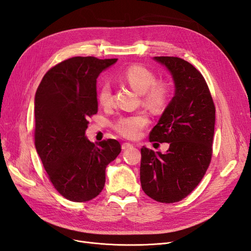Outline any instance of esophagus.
Returning a JSON list of instances; mask_svg holds the SVG:
<instances>
[{"instance_id": "1", "label": "esophagus", "mask_w": 251, "mask_h": 251, "mask_svg": "<svg viewBox=\"0 0 251 251\" xmlns=\"http://www.w3.org/2000/svg\"><path fill=\"white\" fill-rule=\"evenodd\" d=\"M132 147H133V144L128 143V142H125V143H123V146H121V148H123L124 151H125V150H127V149H131Z\"/></svg>"}]
</instances>
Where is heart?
Here are the masks:
<instances>
[{
    "label": "heart",
    "instance_id": "b5f03b06",
    "mask_svg": "<svg viewBox=\"0 0 251 251\" xmlns=\"http://www.w3.org/2000/svg\"><path fill=\"white\" fill-rule=\"evenodd\" d=\"M121 78L130 83L136 91L141 93L143 103L153 111H160L169 100L170 87L163 80H157L155 73L142 65H132L121 72ZM97 100L104 108L114 102L112 87L103 81L97 93ZM150 123L146 113L139 112L132 115L119 117L114 124V130L127 139H135L140 135L143 127Z\"/></svg>",
    "mask_w": 251,
    "mask_h": 251
}]
</instances>
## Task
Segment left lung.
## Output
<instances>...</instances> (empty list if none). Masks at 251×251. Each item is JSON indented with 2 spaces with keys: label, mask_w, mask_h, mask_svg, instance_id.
Here are the masks:
<instances>
[{
  "label": "left lung",
  "mask_w": 251,
  "mask_h": 251,
  "mask_svg": "<svg viewBox=\"0 0 251 251\" xmlns=\"http://www.w3.org/2000/svg\"><path fill=\"white\" fill-rule=\"evenodd\" d=\"M171 71L175 96L150 141L168 142L165 154L141 148L140 182L150 198L161 203L184 199L198 186L210 164L216 107L203 75L186 60L156 56Z\"/></svg>",
  "instance_id": "8db88e82"
}]
</instances>
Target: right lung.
Wrapping results in <instances>:
<instances>
[{
  "label": "right lung",
  "mask_w": 251,
  "mask_h": 251,
  "mask_svg": "<svg viewBox=\"0 0 251 251\" xmlns=\"http://www.w3.org/2000/svg\"><path fill=\"white\" fill-rule=\"evenodd\" d=\"M117 58L75 56L52 67L34 98V144L56 191L73 202L101 193L105 168L121 151L115 139L93 143L85 137L97 113L96 78Z\"/></svg>",
  "instance_id": "obj_1"
}]
</instances>
